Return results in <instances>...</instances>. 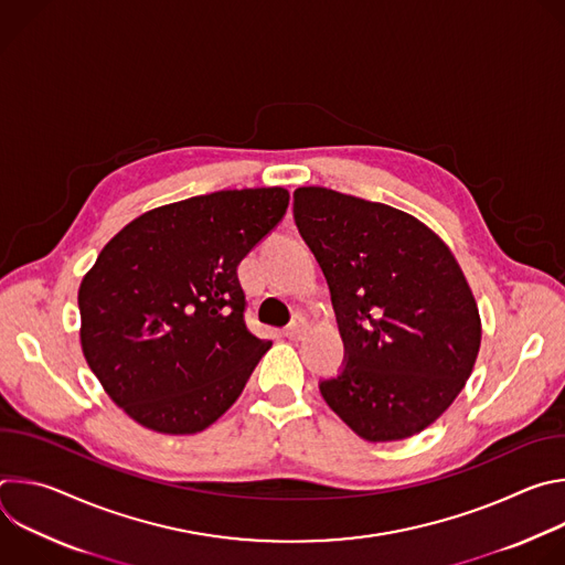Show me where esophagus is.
I'll use <instances>...</instances> for the list:
<instances>
[{"label":"esophagus","instance_id":"obj_1","mask_svg":"<svg viewBox=\"0 0 565 565\" xmlns=\"http://www.w3.org/2000/svg\"><path fill=\"white\" fill-rule=\"evenodd\" d=\"M306 331H308V321L303 319V317H295L290 324L286 327V331H284V335L286 338H290V340H301L303 335H306Z\"/></svg>","mask_w":565,"mask_h":565}]
</instances>
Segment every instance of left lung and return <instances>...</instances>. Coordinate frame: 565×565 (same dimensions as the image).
<instances>
[{"label": "left lung", "instance_id": "1", "mask_svg": "<svg viewBox=\"0 0 565 565\" xmlns=\"http://www.w3.org/2000/svg\"><path fill=\"white\" fill-rule=\"evenodd\" d=\"M299 234L327 277L344 366L327 405L364 440L391 443L440 418L471 375L480 317L445 241L416 216L327 188H297Z\"/></svg>", "mask_w": 565, "mask_h": 565}]
</instances>
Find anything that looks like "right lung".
Here are the masks:
<instances>
[{
    "instance_id": "right-lung-1",
    "label": "right lung",
    "mask_w": 565,
    "mask_h": 565,
    "mask_svg": "<svg viewBox=\"0 0 565 565\" xmlns=\"http://www.w3.org/2000/svg\"><path fill=\"white\" fill-rule=\"evenodd\" d=\"M288 190H221L125 225L77 290L79 342L116 405L158 434L218 420L273 347L246 327L236 268L284 218Z\"/></svg>"
}]
</instances>
